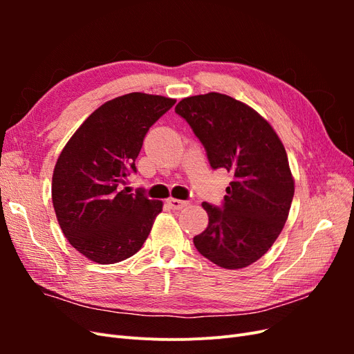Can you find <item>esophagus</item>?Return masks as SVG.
Instances as JSON below:
<instances>
[{"instance_id":"esophagus-1","label":"esophagus","mask_w":354,"mask_h":354,"mask_svg":"<svg viewBox=\"0 0 354 354\" xmlns=\"http://www.w3.org/2000/svg\"><path fill=\"white\" fill-rule=\"evenodd\" d=\"M167 203H168L171 209H181V208L187 205L186 201H180V199H176V198L167 199Z\"/></svg>"}]
</instances>
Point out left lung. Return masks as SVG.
<instances>
[{
	"instance_id": "8db88e82",
	"label": "left lung",
	"mask_w": 354,
	"mask_h": 354,
	"mask_svg": "<svg viewBox=\"0 0 354 354\" xmlns=\"http://www.w3.org/2000/svg\"><path fill=\"white\" fill-rule=\"evenodd\" d=\"M176 113L205 147L211 168L233 176L221 207L202 203L209 221L194 243L223 269H243L269 251L288 218L294 178L285 147L263 116L226 94L192 95Z\"/></svg>"
}]
</instances>
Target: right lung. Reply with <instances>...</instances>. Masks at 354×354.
Instances as JSON below:
<instances>
[{
	"mask_svg": "<svg viewBox=\"0 0 354 354\" xmlns=\"http://www.w3.org/2000/svg\"><path fill=\"white\" fill-rule=\"evenodd\" d=\"M174 99L130 93L106 102L82 122L57 159L51 199L75 250L99 264L120 263L142 248L162 202L140 189L121 190L145 136Z\"/></svg>",
	"mask_w": 354,
	"mask_h": 354,
	"instance_id": "add662e5",
	"label": "right lung"
}]
</instances>
